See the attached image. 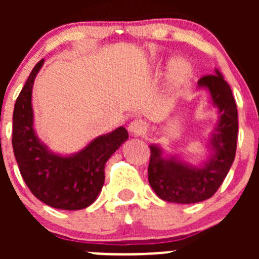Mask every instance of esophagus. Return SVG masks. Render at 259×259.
<instances>
[{
	"label": "esophagus",
	"mask_w": 259,
	"mask_h": 259,
	"mask_svg": "<svg viewBox=\"0 0 259 259\" xmlns=\"http://www.w3.org/2000/svg\"><path fill=\"white\" fill-rule=\"evenodd\" d=\"M148 129V125L145 124L142 120H134L129 124V132L132 133L133 135H142L144 134Z\"/></svg>",
	"instance_id": "obj_1"
}]
</instances>
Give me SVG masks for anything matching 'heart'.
<instances>
[{
  "instance_id": "b5f03b06",
  "label": "heart",
  "mask_w": 259,
  "mask_h": 259,
  "mask_svg": "<svg viewBox=\"0 0 259 259\" xmlns=\"http://www.w3.org/2000/svg\"><path fill=\"white\" fill-rule=\"evenodd\" d=\"M193 75V69L185 60L183 59H173L169 64L168 67V76L169 80L176 85H183L188 82Z\"/></svg>"
}]
</instances>
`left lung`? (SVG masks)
I'll list each match as a JSON object with an SVG mask.
<instances>
[{
  "instance_id": "8db88e82",
  "label": "left lung",
  "mask_w": 259,
  "mask_h": 259,
  "mask_svg": "<svg viewBox=\"0 0 259 259\" xmlns=\"http://www.w3.org/2000/svg\"><path fill=\"white\" fill-rule=\"evenodd\" d=\"M198 81L205 90L218 121L207 142L209 154L203 160H193L182 153L166 154L159 144H150L148 168L149 184L160 199L178 204H192L209 199L218 190L236 156L238 137V113L231 86L218 69Z\"/></svg>"
}]
</instances>
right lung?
<instances>
[{"mask_svg": "<svg viewBox=\"0 0 259 259\" xmlns=\"http://www.w3.org/2000/svg\"><path fill=\"white\" fill-rule=\"evenodd\" d=\"M45 60L37 62L18 95L14 109L12 148L26 185L37 199L56 209L79 210L96 200L105 182V163L126 142L119 126L94 138L72 154L55 153L35 130L32 88Z\"/></svg>", "mask_w": 259, "mask_h": 259, "instance_id": "add662e5", "label": "right lung"}]
</instances>
